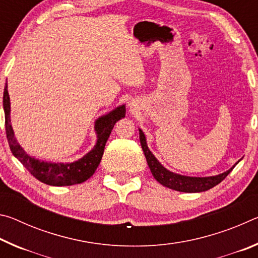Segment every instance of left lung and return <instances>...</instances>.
Wrapping results in <instances>:
<instances>
[{
  "mask_svg": "<svg viewBox=\"0 0 258 258\" xmlns=\"http://www.w3.org/2000/svg\"><path fill=\"white\" fill-rule=\"evenodd\" d=\"M139 134H140V142H141L142 150L145 152L146 159L148 166H149L150 171L152 175L158 181L160 184L164 186H167L172 190H176L180 192H203L212 189L218 183H221L224 178L229 175L230 172L234 168L233 165L232 167L228 171L218 174L215 176H205V177H197V176H185L181 175V174L173 173L168 171L167 168H165L163 165H161L158 160H157L154 154L149 150L147 145V139L145 133L142 132V130L139 128Z\"/></svg>",
  "mask_w": 258,
  "mask_h": 258,
  "instance_id": "obj_1",
  "label": "left lung"
}]
</instances>
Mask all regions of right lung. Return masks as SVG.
Masks as SVG:
<instances>
[{
  "instance_id": "right-lung-1",
  "label": "right lung",
  "mask_w": 258,
  "mask_h": 258,
  "mask_svg": "<svg viewBox=\"0 0 258 258\" xmlns=\"http://www.w3.org/2000/svg\"><path fill=\"white\" fill-rule=\"evenodd\" d=\"M3 109L6 116V131L9 146L14 156L23 164L28 172L38 181L53 186H66L80 184L93 175L101 161L104 146L116 121L125 117V104H121L95 120L94 131L97 134V143L93 149L73 163H51L40 160L29 156L15 138L14 128L10 119V97L8 93V84L4 86Z\"/></svg>"
}]
</instances>
